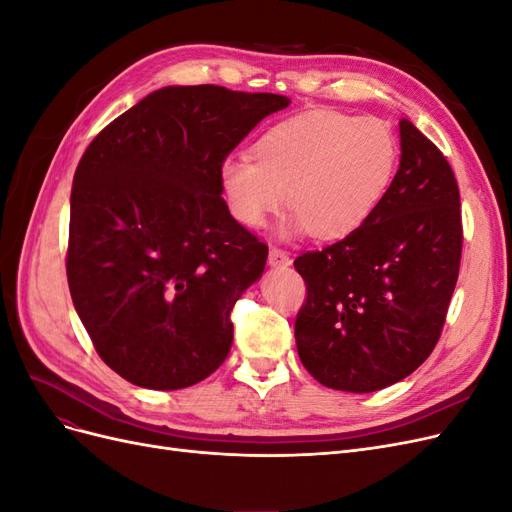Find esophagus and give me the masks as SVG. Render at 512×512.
<instances>
[{
  "label": "esophagus",
  "instance_id": "34e87169",
  "mask_svg": "<svg viewBox=\"0 0 512 512\" xmlns=\"http://www.w3.org/2000/svg\"><path fill=\"white\" fill-rule=\"evenodd\" d=\"M269 265L271 267H288L290 258L284 250H280V247H271V250H269Z\"/></svg>",
  "mask_w": 512,
  "mask_h": 512
}]
</instances>
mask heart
Masks as SVG:
<instances>
[{
	"label": "heart",
	"instance_id": "heart-1",
	"mask_svg": "<svg viewBox=\"0 0 512 512\" xmlns=\"http://www.w3.org/2000/svg\"><path fill=\"white\" fill-rule=\"evenodd\" d=\"M399 145L389 123L342 113H303L277 123L252 147V160L226 158L220 188L232 218L260 228L280 207L288 209L286 237L309 230L318 239L350 235L393 181Z\"/></svg>",
	"mask_w": 512,
	"mask_h": 512
}]
</instances>
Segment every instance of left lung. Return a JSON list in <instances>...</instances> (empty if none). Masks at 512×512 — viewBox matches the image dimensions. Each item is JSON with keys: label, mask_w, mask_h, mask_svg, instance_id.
Here are the masks:
<instances>
[{"label": "left lung", "mask_w": 512, "mask_h": 512, "mask_svg": "<svg viewBox=\"0 0 512 512\" xmlns=\"http://www.w3.org/2000/svg\"><path fill=\"white\" fill-rule=\"evenodd\" d=\"M384 198L342 241L294 260L307 299L294 322L303 367L335 391L374 393L425 363L442 333L461 260L459 188L410 119Z\"/></svg>", "instance_id": "1"}]
</instances>
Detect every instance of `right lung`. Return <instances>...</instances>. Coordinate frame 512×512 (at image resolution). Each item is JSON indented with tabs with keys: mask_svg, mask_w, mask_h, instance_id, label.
I'll return each instance as SVG.
<instances>
[{
	"mask_svg": "<svg viewBox=\"0 0 512 512\" xmlns=\"http://www.w3.org/2000/svg\"><path fill=\"white\" fill-rule=\"evenodd\" d=\"M290 98L170 85L91 141L70 194L68 286L102 361L153 391L211 376L267 245L232 218L220 164Z\"/></svg>",
	"mask_w": 512,
	"mask_h": 512,
	"instance_id": "add662e5",
	"label": "right lung"
}]
</instances>
